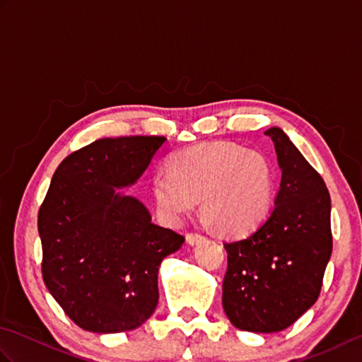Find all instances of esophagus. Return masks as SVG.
<instances>
[{
  "instance_id": "34e87169",
  "label": "esophagus",
  "mask_w": 362,
  "mask_h": 362,
  "mask_svg": "<svg viewBox=\"0 0 362 362\" xmlns=\"http://www.w3.org/2000/svg\"><path fill=\"white\" fill-rule=\"evenodd\" d=\"M202 241H205V238L201 233H193V232L187 233V243L188 244L194 245V244H199V243H202Z\"/></svg>"
}]
</instances>
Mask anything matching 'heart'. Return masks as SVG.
<instances>
[{"instance_id":"b5f03b06","label":"heart","mask_w":362,"mask_h":362,"mask_svg":"<svg viewBox=\"0 0 362 362\" xmlns=\"http://www.w3.org/2000/svg\"><path fill=\"white\" fill-rule=\"evenodd\" d=\"M275 171L263 152L228 141L191 146L157 171L152 194L166 222L182 221L199 197L202 216L218 233L238 236L263 222L272 209Z\"/></svg>"}]
</instances>
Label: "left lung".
<instances>
[{"instance_id": "8db88e82", "label": "left lung", "mask_w": 362, "mask_h": 362, "mask_svg": "<svg viewBox=\"0 0 362 362\" xmlns=\"http://www.w3.org/2000/svg\"><path fill=\"white\" fill-rule=\"evenodd\" d=\"M264 135L281 169L275 205L250 235L224 243L222 306L236 328L253 333L281 332L316 303L333 250L324 179L281 129Z\"/></svg>"}]
</instances>
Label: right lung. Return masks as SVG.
I'll return each instance as SVG.
<instances>
[{
  "instance_id": "obj_1",
  "label": "right lung",
  "mask_w": 362,
  "mask_h": 362,
  "mask_svg": "<svg viewBox=\"0 0 362 362\" xmlns=\"http://www.w3.org/2000/svg\"><path fill=\"white\" fill-rule=\"evenodd\" d=\"M165 141L103 138L70 153L52 175L37 221L42 275L66 316L87 332L143 325L158 303L161 259L185 241L152 224L138 199L115 191L135 183Z\"/></svg>"
}]
</instances>
